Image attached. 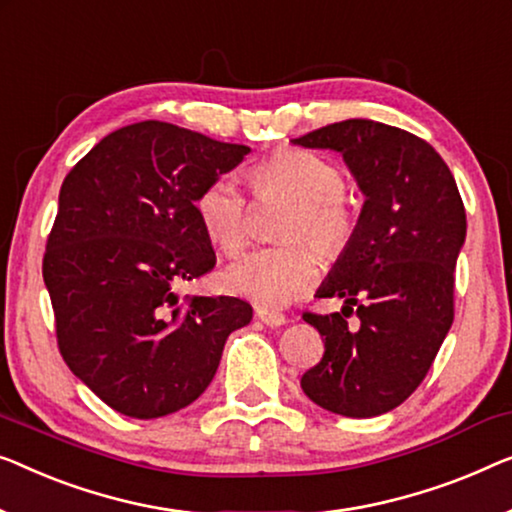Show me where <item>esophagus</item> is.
I'll use <instances>...</instances> for the list:
<instances>
[{
	"label": "esophagus",
	"mask_w": 512,
	"mask_h": 512,
	"mask_svg": "<svg viewBox=\"0 0 512 512\" xmlns=\"http://www.w3.org/2000/svg\"><path fill=\"white\" fill-rule=\"evenodd\" d=\"M256 316H258V321L270 325V328H279V325L286 323L284 314H279V311H272V309H265V307H258Z\"/></svg>",
	"instance_id": "1"
}]
</instances>
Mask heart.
Here are the masks:
<instances>
[{"label":"heart","mask_w":512,"mask_h":512,"mask_svg":"<svg viewBox=\"0 0 512 512\" xmlns=\"http://www.w3.org/2000/svg\"><path fill=\"white\" fill-rule=\"evenodd\" d=\"M258 201L288 198L295 210L281 226L284 247L261 249L233 263L226 284L233 293L261 307H284L307 295L321 277V256H339L355 233V205L344 189L339 164L323 154L284 147L256 161L249 170ZM203 231L226 256L247 249L254 233L251 210L238 182L228 175L214 177L194 201Z\"/></svg>","instance_id":"obj_1"}]
</instances>
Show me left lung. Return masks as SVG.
Returning a JSON list of instances; mask_svg holds the SVG:
<instances>
[{
  "mask_svg": "<svg viewBox=\"0 0 512 512\" xmlns=\"http://www.w3.org/2000/svg\"><path fill=\"white\" fill-rule=\"evenodd\" d=\"M293 143L342 154L365 194L353 238L318 288V298L344 300L342 314L302 316L325 351L300 385L325 411L381 416L411 397L453 325L462 196L439 152L404 129L344 120ZM353 306L358 331L345 321Z\"/></svg>",
  "mask_w": 512,
  "mask_h": 512,
  "instance_id": "obj_1",
  "label": "left lung"
}]
</instances>
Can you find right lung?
Listing matches in <instances>:
<instances>
[{
	"label": "right lung",
	"mask_w": 512,
	"mask_h": 512,
	"mask_svg": "<svg viewBox=\"0 0 512 512\" xmlns=\"http://www.w3.org/2000/svg\"><path fill=\"white\" fill-rule=\"evenodd\" d=\"M247 154L147 120L108 133L64 177L43 281L59 353L110 409L152 420L196 402L251 321L240 298L175 293L217 263L196 196Z\"/></svg>",
	"instance_id": "right-lung-1"
}]
</instances>
